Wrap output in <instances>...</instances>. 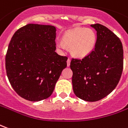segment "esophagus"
<instances>
[{
  "mask_svg": "<svg viewBox=\"0 0 128 128\" xmlns=\"http://www.w3.org/2000/svg\"><path fill=\"white\" fill-rule=\"evenodd\" d=\"M70 64V59H68L67 60V66H69Z\"/></svg>",
  "mask_w": 128,
  "mask_h": 128,
  "instance_id": "obj_1",
  "label": "esophagus"
}]
</instances>
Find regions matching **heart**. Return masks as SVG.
<instances>
[{"mask_svg":"<svg viewBox=\"0 0 128 128\" xmlns=\"http://www.w3.org/2000/svg\"><path fill=\"white\" fill-rule=\"evenodd\" d=\"M62 40L63 42H58L56 44L58 48L64 50L66 46L75 57L83 58L94 50L96 44V34L90 28H80L65 33Z\"/></svg>","mask_w":128,"mask_h":128,"instance_id":"heart-1","label":"heart"}]
</instances>
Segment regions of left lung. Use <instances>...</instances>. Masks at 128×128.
<instances>
[{
  "instance_id": "left-lung-1",
  "label": "left lung",
  "mask_w": 128,
  "mask_h": 128,
  "mask_svg": "<svg viewBox=\"0 0 128 128\" xmlns=\"http://www.w3.org/2000/svg\"><path fill=\"white\" fill-rule=\"evenodd\" d=\"M96 31L95 48L82 60L72 59V84L78 98L88 102L101 100L118 84L123 67V49L118 37L101 24L91 25Z\"/></svg>"
}]
</instances>
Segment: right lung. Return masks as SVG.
I'll list each match as a JSON object with an SVG mask.
<instances>
[{"instance_id":"add662e5","label":"right lung","mask_w":128,"mask_h":128,"mask_svg":"<svg viewBox=\"0 0 128 128\" xmlns=\"http://www.w3.org/2000/svg\"><path fill=\"white\" fill-rule=\"evenodd\" d=\"M56 28L28 24L14 33L5 56V68L12 88L20 97L39 101L50 97L67 57L55 52Z\"/></svg>"}]
</instances>
